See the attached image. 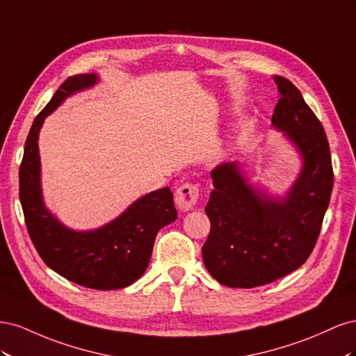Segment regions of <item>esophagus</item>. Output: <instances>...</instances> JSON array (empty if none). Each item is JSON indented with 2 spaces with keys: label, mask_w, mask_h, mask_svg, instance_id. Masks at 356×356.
<instances>
[{
  "label": "esophagus",
  "mask_w": 356,
  "mask_h": 356,
  "mask_svg": "<svg viewBox=\"0 0 356 356\" xmlns=\"http://www.w3.org/2000/svg\"><path fill=\"white\" fill-rule=\"evenodd\" d=\"M199 184H193V182H187V184L181 186L175 193V202L179 208L182 209H191L195 207L197 199H199Z\"/></svg>",
  "instance_id": "1"
}]
</instances>
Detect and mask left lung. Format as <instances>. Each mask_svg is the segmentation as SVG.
Wrapping results in <instances>:
<instances>
[{
    "label": "left lung",
    "instance_id": "1",
    "mask_svg": "<svg viewBox=\"0 0 356 356\" xmlns=\"http://www.w3.org/2000/svg\"><path fill=\"white\" fill-rule=\"evenodd\" d=\"M275 81L281 99L272 123L296 143L305 166L284 202L261 198L245 184L236 163L211 172L213 190L204 208L211 232L202 257L212 277L225 286H261L305 264L331 197L334 172L324 127L293 83L281 75Z\"/></svg>",
    "mask_w": 356,
    "mask_h": 356
}]
</instances>
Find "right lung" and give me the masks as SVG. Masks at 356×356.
<instances>
[{
    "instance_id": "add662e5",
    "label": "right lung",
    "mask_w": 356,
    "mask_h": 356,
    "mask_svg": "<svg viewBox=\"0 0 356 356\" xmlns=\"http://www.w3.org/2000/svg\"><path fill=\"white\" fill-rule=\"evenodd\" d=\"M95 83V74L72 75L35 117L19 168V199L29 238L41 260L74 284L105 291L124 288L143 276L157 232L178 215L169 187L148 193L117 220L95 232L68 230L44 208L40 188V127L67 96Z\"/></svg>"
}]
</instances>
